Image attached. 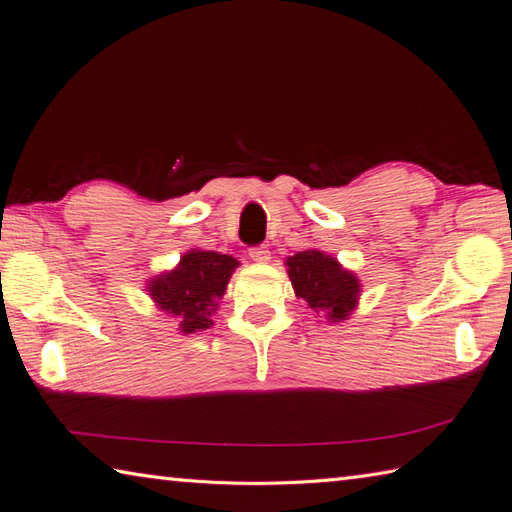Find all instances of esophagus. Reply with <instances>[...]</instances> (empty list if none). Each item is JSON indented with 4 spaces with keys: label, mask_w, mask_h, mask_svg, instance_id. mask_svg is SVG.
<instances>
[{
    "label": "esophagus",
    "mask_w": 512,
    "mask_h": 512,
    "mask_svg": "<svg viewBox=\"0 0 512 512\" xmlns=\"http://www.w3.org/2000/svg\"><path fill=\"white\" fill-rule=\"evenodd\" d=\"M249 258H252L254 263H269L271 254H269V249L265 245H258V247L249 249Z\"/></svg>",
    "instance_id": "esophagus-1"
}]
</instances>
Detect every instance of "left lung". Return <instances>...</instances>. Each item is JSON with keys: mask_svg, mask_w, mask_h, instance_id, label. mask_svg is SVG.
Listing matches in <instances>:
<instances>
[{"mask_svg": "<svg viewBox=\"0 0 512 512\" xmlns=\"http://www.w3.org/2000/svg\"><path fill=\"white\" fill-rule=\"evenodd\" d=\"M293 291L306 309L326 317L328 324L344 322L359 306L361 282L337 258L322 249H306L285 260Z\"/></svg>", "mask_w": 512, "mask_h": 512, "instance_id": "left-lung-1", "label": "left lung"}]
</instances>
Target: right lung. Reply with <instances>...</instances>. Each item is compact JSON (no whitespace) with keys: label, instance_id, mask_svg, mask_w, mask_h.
<instances>
[{"label":"right lung","instance_id":"right-lung-1","mask_svg":"<svg viewBox=\"0 0 512 512\" xmlns=\"http://www.w3.org/2000/svg\"><path fill=\"white\" fill-rule=\"evenodd\" d=\"M241 265L230 254L188 249L179 263L146 280V291L160 311L177 317L181 335L206 331L219 309L234 269Z\"/></svg>","mask_w":512,"mask_h":512}]
</instances>
